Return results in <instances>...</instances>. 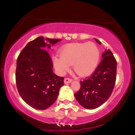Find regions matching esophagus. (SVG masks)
Here are the masks:
<instances>
[{
  "mask_svg": "<svg viewBox=\"0 0 135 135\" xmlns=\"http://www.w3.org/2000/svg\"><path fill=\"white\" fill-rule=\"evenodd\" d=\"M72 81H73V80L71 79V78H65V79H64V84H69V83L71 82Z\"/></svg>",
  "mask_w": 135,
  "mask_h": 135,
  "instance_id": "obj_1",
  "label": "esophagus"
}]
</instances>
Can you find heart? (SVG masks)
<instances>
[{
  "label": "heart",
  "mask_w": 135,
  "mask_h": 135,
  "mask_svg": "<svg viewBox=\"0 0 135 135\" xmlns=\"http://www.w3.org/2000/svg\"><path fill=\"white\" fill-rule=\"evenodd\" d=\"M60 57H54L53 61L55 69L61 75L73 69L78 75L86 76L95 71L100 59V51L92 42L74 43L66 45L60 51Z\"/></svg>",
  "instance_id": "1"
}]
</instances>
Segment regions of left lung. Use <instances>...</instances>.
Instances as JSON below:
<instances>
[{
	"label": "left lung",
	"mask_w": 135,
	"mask_h": 135,
	"mask_svg": "<svg viewBox=\"0 0 135 135\" xmlns=\"http://www.w3.org/2000/svg\"><path fill=\"white\" fill-rule=\"evenodd\" d=\"M94 39L101 45L99 40ZM102 58L92 76L80 81V90L75 94L80 105L89 110L98 108L108 100L115 84L117 62L112 52L105 49Z\"/></svg>",
	"instance_id": "1"
}]
</instances>
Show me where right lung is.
Here are the masks:
<instances>
[{"instance_id":"obj_1","label":"right lung","mask_w":135,"mask_h":135,"mask_svg":"<svg viewBox=\"0 0 135 135\" xmlns=\"http://www.w3.org/2000/svg\"><path fill=\"white\" fill-rule=\"evenodd\" d=\"M37 37L27 44L16 60V83L23 101L37 110H45L55 103L64 78L53 72L52 60L46 50L60 41Z\"/></svg>"}]
</instances>
